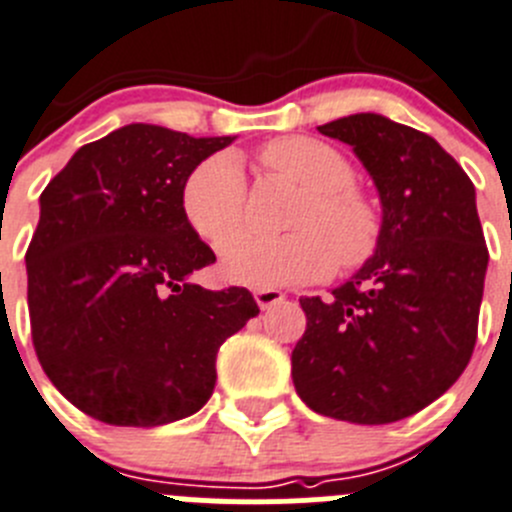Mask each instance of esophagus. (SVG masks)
Segmentation results:
<instances>
[{
	"label": "esophagus",
	"mask_w": 512,
	"mask_h": 512,
	"mask_svg": "<svg viewBox=\"0 0 512 512\" xmlns=\"http://www.w3.org/2000/svg\"><path fill=\"white\" fill-rule=\"evenodd\" d=\"M255 300L260 305V310H270L272 305H280L285 300V295L275 288H260L255 290Z\"/></svg>",
	"instance_id": "obj_1"
}]
</instances>
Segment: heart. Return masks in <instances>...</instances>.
Returning <instances> with one entry per match:
<instances>
[{
	"label": "heart",
	"instance_id": "obj_1",
	"mask_svg": "<svg viewBox=\"0 0 512 512\" xmlns=\"http://www.w3.org/2000/svg\"><path fill=\"white\" fill-rule=\"evenodd\" d=\"M260 161L300 189L285 237L229 234L245 214V174L229 154L202 161L181 186L186 224L209 247L222 252V275L250 288H280L321 280L333 265L353 270L376 255L381 214L374 199L353 184L351 161L328 143L308 136L275 138Z\"/></svg>",
	"mask_w": 512,
	"mask_h": 512
}]
</instances>
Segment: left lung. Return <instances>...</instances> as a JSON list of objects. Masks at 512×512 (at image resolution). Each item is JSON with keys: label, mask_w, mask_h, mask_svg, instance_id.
I'll list each match as a JSON object with an SVG mask.
<instances>
[{"label": "left lung", "mask_w": 512, "mask_h": 512, "mask_svg": "<svg viewBox=\"0 0 512 512\" xmlns=\"http://www.w3.org/2000/svg\"><path fill=\"white\" fill-rule=\"evenodd\" d=\"M353 146L381 199L376 255L328 300L300 298L293 384L323 417L389 424L450 389L477 341L487 245L475 186L432 136L379 113L318 126Z\"/></svg>", "instance_id": "left-lung-1"}]
</instances>
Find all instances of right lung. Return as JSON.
Returning <instances> with one entry per match:
<instances>
[{
  "instance_id": "right-lung-1",
  "label": "right lung",
  "mask_w": 512,
  "mask_h": 512,
  "mask_svg": "<svg viewBox=\"0 0 512 512\" xmlns=\"http://www.w3.org/2000/svg\"><path fill=\"white\" fill-rule=\"evenodd\" d=\"M232 141L131 123L78 148L42 191L25 255L32 343L88 417H191L214 391L219 346L260 313L247 288L189 283L217 257L186 224L181 186Z\"/></svg>"
}]
</instances>
